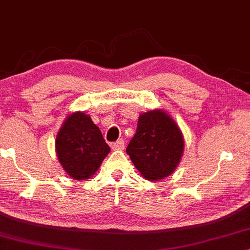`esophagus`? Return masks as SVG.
Instances as JSON below:
<instances>
[{"label": "esophagus", "instance_id": "1", "mask_svg": "<svg viewBox=\"0 0 250 250\" xmlns=\"http://www.w3.org/2000/svg\"><path fill=\"white\" fill-rule=\"evenodd\" d=\"M124 148H125L124 139H119L115 143L112 144V149H114V150H122Z\"/></svg>", "mask_w": 250, "mask_h": 250}]
</instances>
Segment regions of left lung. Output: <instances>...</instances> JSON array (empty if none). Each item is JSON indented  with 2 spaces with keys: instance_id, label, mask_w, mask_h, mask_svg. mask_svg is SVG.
Instances as JSON below:
<instances>
[{
  "instance_id": "1",
  "label": "left lung",
  "mask_w": 250,
  "mask_h": 250,
  "mask_svg": "<svg viewBox=\"0 0 250 250\" xmlns=\"http://www.w3.org/2000/svg\"><path fill=\"white\" fill-rule=\"evenodd\" d=\"M184 147V136L173 119L164 111L153 110L139 115L126 154L144 178L156 181L175 170Z\"/></svg>"
}]
</instances>
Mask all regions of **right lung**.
Returning <instances> with one entry per match:
<instances>
[{"instance_id":"obj_1","label":"right lung","mask_w":250,"mask_h":250,"mask_svg":"<svg viewBox=\"0 0 250 250\" xmlns=\"http://www.w3.org/2000/svg\"><path fill=\"white\" fill-rule=\"evenodd\" d=\"M55 148L63 170L76 180L90 178L111 150L100 128L83 112L65 119L56 135Z\"/></svg>"}]
</instances>
